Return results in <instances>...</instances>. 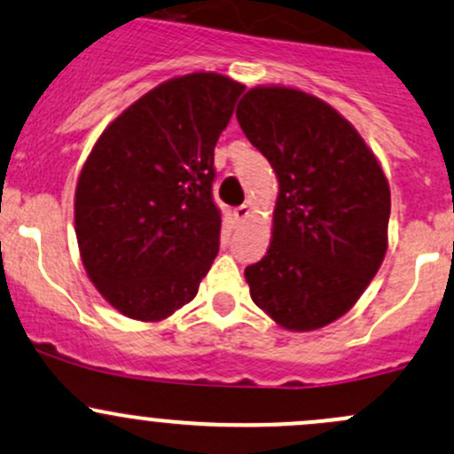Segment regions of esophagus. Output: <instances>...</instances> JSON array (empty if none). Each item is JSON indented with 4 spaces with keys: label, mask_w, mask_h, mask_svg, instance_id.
<instances>
[{
    "label": "esophagus",
    "mask_w": 454,
    "mask_h": 454,
    "mask_svg": "<svg viewBox=\"0 0 454 454\" xmlns=\"http://www.w3.org/2000/svg\"><path fill=\"white\" fill-rule=\"evenodd\" d=\"M232 217H235L237 222H246V219L250 217V207H247V204H241V207H237L235 211H232Z\"/></svg>",
    "instance_id": "obj_1"
}]
</instances>
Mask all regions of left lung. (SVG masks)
Returning a JSON list of instances; mask_svg holds the SVG:
<instances>
[{
    "label": "left lung",
    "instance_id": "obj_1",
    "mask_svg": "<svg viewBox=\"0 0 454 454\" xmlns=\"http://www.w3.org/2000/svg\"><path fill=\"white\" fill-rule=\"evenodd\" d=\"M237 121L278 178L271 243L246 267L250 295L287 331H315L355 307L387 252L383 167L331 104L291 87H254Z\"/></svg>",
    "mask_w": 454,
    "mask_h": 454
}]
</instances>
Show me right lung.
<instances>
[{
	"mask_svg": "<svg viewBox=\"0 0 454 454\" xmlns=\"http://www.w3.org/2000/svg\"><path fill=\"white\" fill-rule=\"evenodd\" d=\"M243 89L215 71L171 78L95 141L75 187V237L90 283L126 317H169L211 270L222 228L213 152Z\"/></svg>",
	"mask_w": 454,
	"mask_h": 454,
	"instance_id": "right-lung-1",
	"label": "right lung"
}]
</instances>
